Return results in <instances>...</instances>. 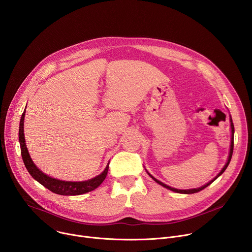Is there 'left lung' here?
<instances>
[{"label":"left lung","instance_id":"8db88e82","mask_svg":"<svg viewBox=\"0 0 252 252\" xmlns=\"http://www.w3.org/2000/svg\"><path fill=\"white\" fill-rule=\"evenodd\" d=\"M230 123H231V145H230V152H229V157H228V160H227V162H226V164L224 165V167L221 169V171L218 174V176H215L212 181H210L208 184H206V185H204L203 187H201V188H198V189H185V190H182V189H173V188H170V187H168V186H166V185H164V184H162V183H160L159 181H158L157 178H155L154 176H152L150 173V175L154 178V181H156L158 184H159L160 186H162L163 188H166V189H170V190H172V191H175V192H178V193H195V192H198V191H200V190H202L203 189H205L206 187H208L209 185H211L215 179H217L220 174H222L223 172H224V170L226 169V167L228 166V164H229V162H230V159H231V157H232V153H233V135H234V126H233V123H232V120H231V118H230Z\"/></svg>","mask_w":252,"mask_h":252}]
</instances>
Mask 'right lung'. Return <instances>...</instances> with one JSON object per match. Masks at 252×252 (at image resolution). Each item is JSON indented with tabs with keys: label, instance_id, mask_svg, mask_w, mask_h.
Here are the masks:
<instances>
[{
	"label": "right lung",
	"instance_id": "obj_1",
	"mask_svg": "<svg viewBox=\"0 0 252 252\" xmlns=\"http://www.w3.org/2000/svg\"><path fill=\"white\" fill-rule=\"evenodd\" d=\"M24 119H25V111L21 117L20 122V128H19V140L21 146V154L23 158V161L25 163L26 168L28 169L29 173L39 182L42 186L53 191L54 193L61 194V195H79L83 194L89 191H92L95 189L98 186L101 185V183L104 181V178L107 174V170H109V165H106L103 172H101L99 175L90 179L87 182H80V183H73V182H63L59 181V179L53 178L44 172H42L37 166H35L28 153L26 142H25V136H24Z\"/></svg>",
	"mask_w": 252,
	"mask_h": 252
}]
</instances>
